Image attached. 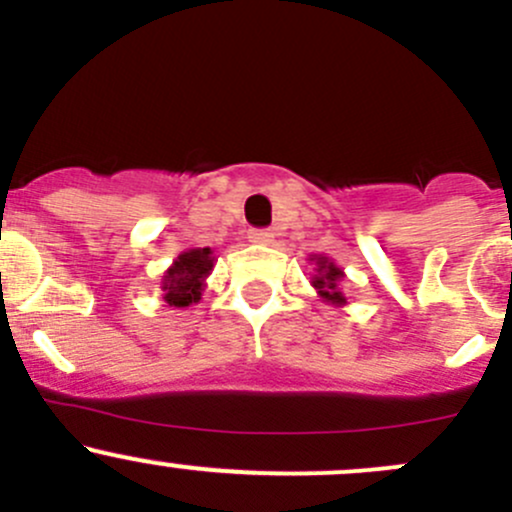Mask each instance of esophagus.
I'll list each match as a JSON object with an SVG mask.
<instances>
[{
	"mask_svg": "<svg viewBox=\"0 0 512 512\" xmlns=\"http://www.w3.org/2000/svg\"><path fill=\"white\" fill-rule=\"evenodd\" d=\"M249 239L254 241V244H271V241H273V231L254 229V231H249Z\"/></svg>",
	"mask_w": 512,
	"mask_h": 512,
	"instance_id": "esophagus-1",
	"label": "esophagus"
}]
</instances>
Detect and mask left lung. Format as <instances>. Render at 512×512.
I'll return each mask as SVG.
<instances>
[{"label": "left lung", "mask_w": 512, "mask_h": 512, "mask_svg": "<svg viewBox=\"0 0 512 512\" xmlns=\"http://www.w3.org/2000/svg\"><path fill=\"white\" fill-rule=\"evenodd\" d=\"M310 261L315 263V276L310 278L313 288L318 291L320 300L323 303L337 305H347V295L342 293V278H345V271L340 266H335L333 258H328L325 254H315L310 256Z\"/></svg>", "instance_id": "8db88e82"}]
</instances>
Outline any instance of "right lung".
<instances>
[{
  "label": "right lung",
  "mask_w": 512,
  "mask_h": 512,
  "mask_svg": "<svg viewBox=\"0 0 512 512\" xmlns=\"http://www.w3.org/2000/svg\"><path fill=\"white\" fill-rule=\"evenodd\" d=\"M214 268V251L209 246L204 249L182 251L172 266L162 273V298L172 308H187L199 303L202 291L207 288V278Z\"/></svg>",
  "instance_id": "add662e5"
}]
</instances>
